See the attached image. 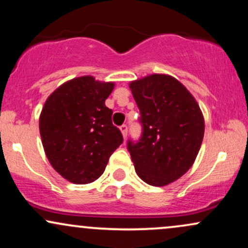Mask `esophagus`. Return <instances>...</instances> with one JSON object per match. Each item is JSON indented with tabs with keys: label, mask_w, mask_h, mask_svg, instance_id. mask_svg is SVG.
Segmentation results:
<instances>
[{
	"label": "esophagus",
	"mask_w": 248,
	"mask_h": 248,
	"mask_svg": "<svg viewBox=\"0 0 248 248\" xmlns=\"http://www.w3.org/2000/svg\"><path fill=\"white\" fill-rule=\"evenodd\" d=\"M120 130L122 133V136H124V139L127 138V133H128V127L127 124H122V126L120 127Z\"/></svg>",
	"instance_id": "obj_1"
}]
</instances>
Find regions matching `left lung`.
I'll return each mask as SVG.
<instances>
[{
	"label": "left lung",
	"instance_id": "left-lung-1",
	"mask_svg": "<svg viewBox=\"0 0 248 248\" xmlns=\"http://www.w3.org/2000/svg\"><path fill=\"white\" fill-rule=\"evenodd\" d=\"M140 109L142 135L128 150L142 181L149 186L172 183L192 167L204 138V116L193 95L177 79L149 75L130 81Z\"/></svg>",
	"mask_w": 248,
	"mask_h": 248
}]
</instances>
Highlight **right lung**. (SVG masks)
I'll use <instances>...</instances> for the list:
<instances>
[{
    "label": "right lung",
    "instance_id": "obj_1",
    "mask_svg": "<svg viewBox=\"0 0 248 248\" xmlns=\"http://www.w3.org/2000/svg\"><path fill=\"white\" fill-rule=\"evenodd\" d=\"M114 82L82 76L51 93L39 116L45 155L53 169L71 183H92L104 173L109 156L122 143L105 101Z\"/></svg>",
    "mask_w": 248,
    "mask_h": 248
}]
</instances>
